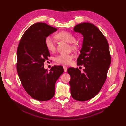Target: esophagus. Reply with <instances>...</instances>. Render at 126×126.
<instances>
[{"instance_id":"esophagus-1","label":"esophagus","mask_w":126,"mask_h":126,"mask_svg":"<svg viewBox=\"0 0 126 126\" xmlns=\"http://www.w3.org/2000/svg\"><path fill=\"white\" fill-rule=\"evenodd\" d=\"M63 68H64V72H66V71H67V66H63Z\"/></svg>"}]
</instances>
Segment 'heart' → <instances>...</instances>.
<instances>
[{"instance_id":"heart-1","label":"heart","mask_w":126,"mask_h":126,"mask_svg":"<svg viewBox=\"0 0 126 126\" xmlns=\"http://www.w3.org/2000/svg\"><path fill=\"white\" fill-rule=\"evenodd\" d=\"M56 38L61 40L71 43L70 47L72 50L77 51L79 49V45L76 41V38L73 34L68 31H61L56 35ZM44 44L45 47L49 51L54 52L56 50V45L53 40L50 37H47L45 39ZM73 56L71 55L61 54L55 58L56 63L62 65H69L71 63Z\"/></svg>"}]
</instances>
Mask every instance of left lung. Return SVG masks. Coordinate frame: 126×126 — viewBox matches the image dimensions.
Wrapping results in <instances>:
<instances>
[{
    "label": "left lung",
    "instance_id": "obj_1",
    "mask_svg": "<svg viewBox=\"0 0 126 126\" xmlns=\"http://www.w3.org/2000/svg\"><path fill=\"white\" fill-rule=\"evenodd\" d=\"M74 30L84 37L77 64L83 65L85 69L83 73L77 68L67 70L71 76V95L75 100L85 101L95 97L101 90L107 79L111 55L107 40L95 25L80 23Z\"/></svg>",
    "mask_w": 126,
    "mask_h": 126
}]
</instances>
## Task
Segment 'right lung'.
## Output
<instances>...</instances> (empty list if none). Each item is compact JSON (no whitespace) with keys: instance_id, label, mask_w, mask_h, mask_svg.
<instances>
[{"instance_id":"obj_1","label":"right lung","mask_w":126,"mask_h":126,"mask_svg":"<svg viewBox=\"0 0 126 126\" xmlns=\"http://www.w3.org/2000/svg\"><path fill=\"white\" fill-rule=\"evenodd\" d=\"M57 30L44 23L34 24L26 30L18 47L17 70L21 83L32 98L40 101L53 97L56 82L64 72L61 65L53 66L50 71L44 68L50 56L45 39Z\"/></svg>"}]
</instances>
